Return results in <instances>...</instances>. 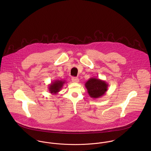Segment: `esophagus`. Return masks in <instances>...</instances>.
Wrapping results in <instances>:
<instances>
[{"instance_id": "obj_1", "label": "esophagus", "mask_w": 151, "mask_h": 151, "mask_svg": "<svg viewBox=\"0 0 151 151\" xmlns=\"http://www.w3.org/2000/svg\"><path fill=\"white\" fill-rule=\"evenodd\" d=\"M73 83H78L79 82V78H78L77 77H72V79H71Z\"/></svg>"}]
</instances>
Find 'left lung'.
<instances>
[{"label": "left lung", "mask_w": 151, "mask_h": 151, "mask_svg": "<svg viewBox=\"0 0 151 151\" xmlns=\"http://www.w3.org/2000/svg\"><path fill=\"white\" fill-rule=\"evenodd\" d=\"M85 86L91 98L98 99L105 94L109 86L104 80L91 77L85 83Z\"/></svg>", "instance_id": "8db88e82"}]
</instances>
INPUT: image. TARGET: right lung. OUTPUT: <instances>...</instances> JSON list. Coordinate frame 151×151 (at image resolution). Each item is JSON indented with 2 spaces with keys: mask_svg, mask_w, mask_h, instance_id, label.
<instances>
[{
  "mask_svg": "<svg viewBox=\"0 0 151 151\" xmlns=\"http://www.w3.org/2000/svg\"><path fill=\"white\" fill-rule=\"evenodd\" d=\"M66 81L63 80H55L51 82V83L48 86V89L50 93L57 95L58 92H59L62 89Z\"/></svg>",
  "mask_w": 151,
  "mask_h": 151,
  "instance_id": "obj_1",
  "label": "right lung"
}]
</instances>
